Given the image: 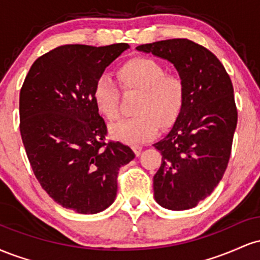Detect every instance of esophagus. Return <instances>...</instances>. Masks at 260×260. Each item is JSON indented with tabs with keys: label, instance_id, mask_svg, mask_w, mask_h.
Segmentation results:
<instances>
[{
	"label": "esophagus",
	"instance_id": "obj_1",
	"mask_svg": "<svg viewBox=\"0 0 260 260\" xmlns=\"http://www.w3.org/2000/svg\"><path fill=\"white\" fill-rule=\"evenodd\" d=\"M132 149H133V151H134V154L137 155V156H139L140 155V153H142V150H143V148L140 147V145H133L132 147Z\"/></svg>",
	"mask_w": 260,
	"mask_h": 260
}]
</instances>
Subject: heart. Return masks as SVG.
<instances>
[{
    "label": "heart",
    "instance_id": "b5f03b06",
    "mask_svg": "<svg viewBox=\"0 0 260 260\" xmlns=\"http://www.w3.org/2000/svg\"><path fill=\"white\" fill-rule=\"evenodd\" d=\"M123 90L140 92L137 101L138 116L126 118L110 127L113 138L139 144L155 137L159 123L168 127L176 121L184 103V83L176 74L166 73L165 67L151 58L136 57L117 70ZM92 100L101 115L116 120L120 115V89L107 76L98 78Z\"/></svg>",
    "mask_w": 260,
    "mask_h": 260
}]
</instances>
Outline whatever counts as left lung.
Masks as SVG:
<instances>
[{
	"label": "left lung",
	"mask_w": 260,
	"mask_h": 260,
	"mask_svg": "<svg viewBox=\"0 0 260 260\" xmlns=\"http://www.w3.org/2000/svg\"><path fill=\"white\" fill-rule=\"evenodd\" d=\"M138 51L171 62L184 83V103L168 136L155 143L162 155L154 198L170 210H187L221 181L237 126L234 86L213 52L188 39L139 45Z\"/></svg>",
	"instance_id": "left-lung-1"
}]
</instances>
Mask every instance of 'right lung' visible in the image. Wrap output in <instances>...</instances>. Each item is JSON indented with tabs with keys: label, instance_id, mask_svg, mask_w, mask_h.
<instances>
[{
	"label": "right lung",
	"instance_id": "obj_1",
	"mask_svg": "<svg viewBox=\"0 0 260 260\" xmlns=\"http://www.w3.org/2000/svg\"><path fill=\"white\" fill-rule=\"evenodd\" d=\"M129 45H63L39 57L19 95L20 136L35 177L56 203L79 214L109 208L121 166L134 159L107 128L92 89Z\"/></svg>",
	"mask_w": 260,
	"mask_h": 260
}]
</instances>
